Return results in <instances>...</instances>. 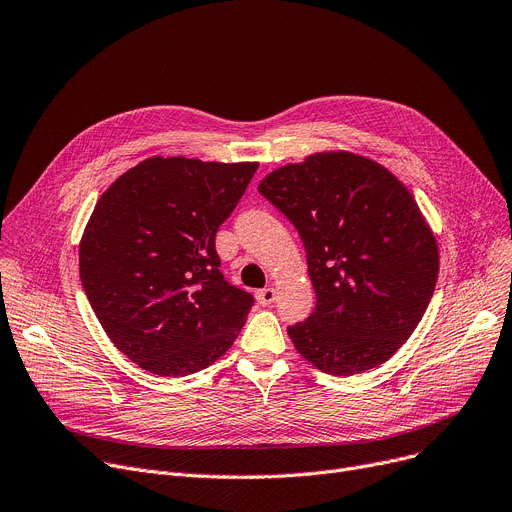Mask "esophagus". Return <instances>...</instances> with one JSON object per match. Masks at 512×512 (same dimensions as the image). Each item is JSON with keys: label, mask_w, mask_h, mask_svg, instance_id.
<instances>
[{"label": "esophagus", "mask_w": 512, "mask_h": 512, "mask_svg": "<svg viewBox=\"0 0 512 512\" xmlns=\"http://www.w3.org/2000/svg\"><path fill=\"white\" fill-rule=\"evenodd\" d=\"M257 301H259V305H263V307H270V305L276 301V288L267 286V288H263V290H257Z\"/></svg>", "instance_id": "esophagus-1"}]
</instances>
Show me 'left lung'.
Instances as JSON below:
<instances>
[{"label":"left lung","instance_id":"left-lung-1","mask_svg":"<svg viewBox=\"0 0 512 512\" xmlns=\"http://www.w3.org/2000/svg\"><path fill=\"white\" fill-rule=\"evenodd\" d=\"M299 230L315 309L288 328L319 371L355 375L386 363L421 321L440 272L436 236L409 188L351 151L313 153L259 182Z\"/></svg>","mask_w":512,"mask_h":512}]
</instances>
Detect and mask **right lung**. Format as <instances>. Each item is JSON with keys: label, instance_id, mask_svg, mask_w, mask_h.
Listing matches in <instances>:
<instances>
[{"label": "right lung", "instance_id": "1", "mask_svg": "<svg viewBox=\"0 0 512 512\" xmlns=\"http://www.w3.org/2000/svg\"><path fill=\"white\" fill-rule=\"evenodd\" d=\"M257 168L157 155L99 197L80 238V282L105 334L141 369L201 371L245 326L253 297L224 280L215 232Z\"/></svg>", "mask_w": 512, "mask_h": 512}]
</instances>
